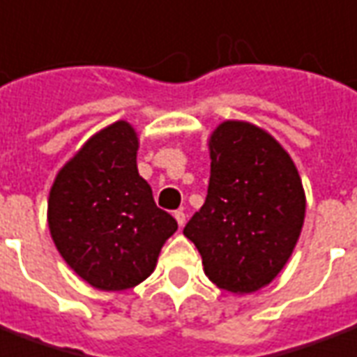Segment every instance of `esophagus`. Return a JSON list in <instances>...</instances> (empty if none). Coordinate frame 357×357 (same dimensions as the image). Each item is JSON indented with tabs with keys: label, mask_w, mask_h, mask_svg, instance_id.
Here are the masks:
<instances>
[{
	"label": "esophagus",
	"mask_w": 357,
	"mask_h": 357,
	"mask_svg": "<svg viewBox=\"0 0 357 357\" xmlns=\"http://www.w3.org/2000/svg\"><path fill=\"white\" fill-rule=\"evenodd\" d=\"M174 217H176V221H178L179 227H183V225H185V213H183V209H178V211L174 213Z\"/></svg>",
	"instance_id": "34e87169"
}]
</instances>
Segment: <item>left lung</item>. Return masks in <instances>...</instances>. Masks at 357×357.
<instances>
[{
  "label": "left lung",
  "mask_w": 357,
  "mask_h": 357,
  "mask_svg": "<svg viewBox=\"0 0 357 357\" xmlns=\"http://www.w3.org/2000/svg\"><path fill=\"white\" fill-rule=\"evenodd\" d=\"M206 202L185 225L209 281L251 294L284 268L305 219L298 168L273 136L247 121H225L209 138Z\"/></svg>",
  "instance_id": "obj_1"
}]
</instances>
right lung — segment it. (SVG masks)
<instances>
[{
    "instance_id": "right-lung-1",
    "label": "right lung",
    "mask_w": 357,
    "mask_h": 357,
    "mask_svg": "<svg viewBox=\"0 0 357 357\" xmlns=\"http://www.w3.org/2000/svg\"><path fill=\"white\" fill-rule=\"evenodd\" d=\"M136 151L138 136L127 121L108 125L59 170L48 198L59 255L76 275L106 292L148 279L160 247L178 230L138 174Z\"/></svg>"
}]
</instances>
